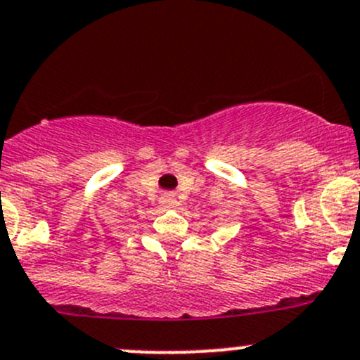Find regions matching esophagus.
Here are the masks:
<instances>
[{
    "instance_id": "obj_1",
    "label": "esophagus",
    "mask_w": 360,
    "mask_h": 360,
    "mask_svg": "<svg viewBox=\"0 0 360 360\" xmlns=\"http://www.w3.org/2000/svg\"><path fill=\"white\" fill-rule=\"evenodd\" d=\"M160 204L165 210H170V207H176L179 204V200H177V195L174 191H165L163 195L160 197Z\"/></svg>"
}]
</instances>
